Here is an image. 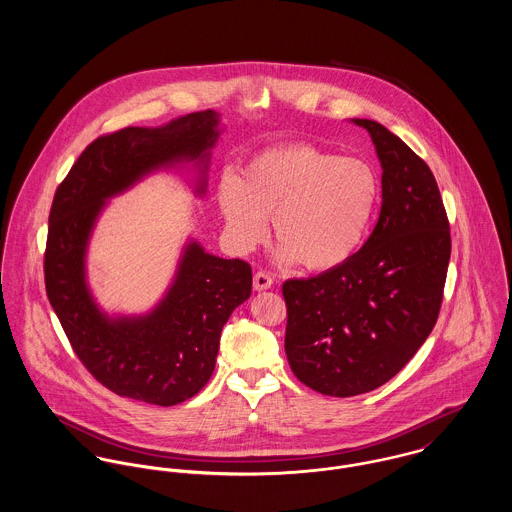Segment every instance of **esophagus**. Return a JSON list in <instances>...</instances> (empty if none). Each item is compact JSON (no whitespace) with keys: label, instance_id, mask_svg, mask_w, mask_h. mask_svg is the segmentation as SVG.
<instances>
[{"label":"esophagus","instance_id":"obj_1","mask_svg":"<svg viewBox=\"0 0 512 512\" xmlns=\"http://www.w3.org/2000/svg\"><path fill=\"white\" fill-rule=\"evenodd\" d=\"M272 284H274V278L268 272H256L254 274V290L264 292V290H270Z\"/></svg>","mask_w":512,"mask_h":512}]
</instances>
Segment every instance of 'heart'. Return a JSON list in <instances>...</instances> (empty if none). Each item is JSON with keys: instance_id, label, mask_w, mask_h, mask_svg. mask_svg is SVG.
Instances as JSON below:
<instances>
[{"instance_id": "1", "label": "heart", "mask_w": 512, "mask_h": 512, "mask_svg": "<svg viewBox=\"0 0 512 512\" xmlns=\"http://www.w3.org/2000/svg\"><path fill=\"white\" fill-rule=\"evenodd\" d=\"M378 193V177L365 161L311 144H288L254 155L240 181L224 177L219 199L238 250L250 252L262 244L272 217L280 256L325 272L361 248Z\"/></svg>"}]
</instances>
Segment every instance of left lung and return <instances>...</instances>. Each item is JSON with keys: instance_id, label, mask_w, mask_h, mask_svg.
I'll use <instances>...</instances> for the list:
<instances>
[{"instance_id": "1", "label": "left lung", "mask_w": 512, "mask_h": 512, "mask_svg": "<svg viewBox=\"0 0 512 512\" xmlns=\"http://www.w3.org/2000/svg\"><path fill=\"white\" fill-rule=\"evenodd\" d=\"M382 207L357 254L315 278L288 280L286 355L325 396L365 394L396 376L438 321L451 254L449 220L426 161L372 120Z\"/></svg>"}]
</instances>
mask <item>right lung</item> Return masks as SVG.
Listing matches in <instances>:
<instances>
[{"instance_id":"right-lung-1","label":"right lung","mask_w":512,"mask_h":512,"mask_svg":"<svg viewBox=\"0 0 512 512\" xmlns=\"http://www.w3.org/2000/svg\"><path fill=\"white\" fill-rule=\"evenodd\" d=\"M219 114L193 112L161 128H124L96 138L55 191L45 248L49 301L84 368L118 396L157 406L193 398L211 378L220 331L250 297L252 268L191 242L165 299L146 317L110 319L84 282V252L104 201L153 169L209 159ZM205 191V179L199 185Z\"/></svg>"}]
</instances>
